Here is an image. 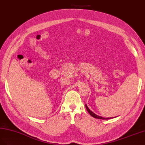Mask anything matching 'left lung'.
<instances>
[{
	"label": "left lung",
	"mask_w": 145,
	"mask_h": 145,
	"mask_svg": "<svg viewBox=\"0 0 145 145\" xmlns=\"http://www.w3.org/2000/svg\"><path fill=\"white\" fill-rule=\"evenodd\" d=\"M85 107H86V108H87L88 112L89 113V115H90L91 116L94 117V118H97V119H101V120H108V119H111L112 118H103V117L96 115L95 113H94L92 111H91L90 110H89V108L87 107V104H85Z\"/></svg>",
	"instance_id": "8db88e82"
}]
</instances>
